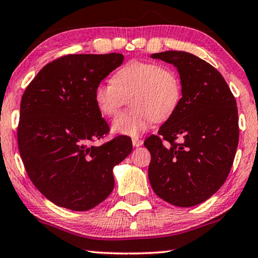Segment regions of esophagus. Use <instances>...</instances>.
<instances>
[{
    "instance_id": "34e87169",
    "label": "esophagus",
    "mask_w": 258,
    "mask_h": 258,
    "mask_svg": "<svg viewBox=\"0 0 258 258\" xmlns=\"http://www.w3.org/2000/svg\"><path fill=\"white\" fill-rule=\"evenodd\" d=\"M143 144V141L142 140H140V139H137V137H134L133 139V146L134 147H141Z\"/></svg>"
}]
</instances>
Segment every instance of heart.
I'll list each match as a JSON object with an SVG mask.
<instances>
[{"mask_svg":"<svg viewBox=\"0 0 258 258\" xmlns=\"http://www.w3.org/2000/svg\"><path fill=\"white\" fill-rule=\"evenodd\" d=\"M130 96V110L112 122L115 133L139 136L155 121H164L174 114L181 102L178 77L171 70L149 61L133 59L112 76V82L95 87L94 101L102 115L112 117Z\"/></svg>","mask_w":258,"mask_h":258,"instance_id":"1","label":"heart"}]
</instances>
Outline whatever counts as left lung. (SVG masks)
I'll use <instances>...</instances> for the list:
<instances>
[{"label": "left lung", "instance_id": "left-lung-1", "mask_svg": "<svg viewBox=\"0 0 258 258\" xmlns=\"http://www.w3.org/2000/svg\"><path fill=\"white\" fill-rule=\"evenodd\" d=\"M151 57L174 64L182 86L177 109L158 135L144 141L151 155V188L172 206H197L230 172L239 136L236 100L223 76L204 59L175 50Z\"/></svg>", "mask_w": 258, "mask_h": 258}]
</instances>
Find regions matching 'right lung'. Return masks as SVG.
<instances>
[{
    "label": "right lung",
    "mask_w": 258,
    "mask_h": 258,
    "mask_svg": "<svg viewBox=\"0 0 258 258\" xmlns=\"http://www.w3.org/2000/svg\"><path fill=\"white\" fill-rule=\"evenodd\" d=\"M122 54L67 55L48 63L24 91L17 143L33 184L56 206L86 211L114 189L112 169L132 153V140L109 133L94 90L123 63Z\"/></svg>",
    "instance_id": "right-lung-1"
}]
</instances>
